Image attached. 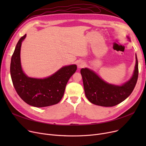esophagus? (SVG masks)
<instances>
[{
    "instance_id": "esophagus-1",
    "label": "esophagus",
    "mask_w": 146,
    "mask_h": 146,
    "mask_svg": "<svg viewBox=\"0 0 146 146\" xmlns=\"http://www.w3.org/2000/svg\"><path fill=\"white\" fill-rule=\"evenodd\" d=\"M85 62H83V61H79L78 63V68H79L84 67H85Z\"/></svg>"
}]
</instances>
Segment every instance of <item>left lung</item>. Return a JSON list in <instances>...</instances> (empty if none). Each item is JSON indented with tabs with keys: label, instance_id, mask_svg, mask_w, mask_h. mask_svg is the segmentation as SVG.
<instances>
[{
	"label": "left lung",
	"instance_id": "obj_1",
	"mask_svg": "<svg viewBox=\"0 0 146 146\" xmlns=\"http://www.w3.org/2000/svg\"><path fill=\"white\" fill-rule=\"evenodd\" d=\"M129 41V38L127 36ZM135 69L131 78L122 85H115L104 81L92 70L82 68L84 90L88 100L95 105L109 107L124 101L132 93L138 79L139 66L135 54Z\"/></svg>",
	"mask_w": 146,
	"mask_h": 146
}]
</instances>
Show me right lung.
Segmentation results:
<instances>
[{
    "instance_id": "1",
    "label": "right lung",
    "mask_w": 146,
    "mask_h": 146,
    "mask_svg": "<svg viewBox=\"0 0 146 146\" xmlns=\"http://www.w3.org/2000/svg\"><path fill=\"white\" fill-rule=\"evenodd\" d=\"M27 35L18 41L11 58L10 72L13 86L23 101L29 105L41 108L58 104L64 95L67 82L77 70V66H65L48 78H29L23 72L21 48Z\"/></svg>"
}]
</instances>
